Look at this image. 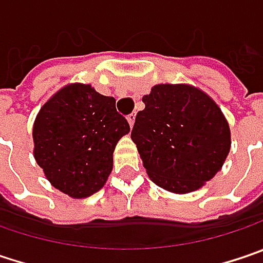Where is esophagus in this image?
I'll use <instances>...</instances> for the list:
<instances>
[{"label":"esophagus","mask_w":263,"mask_h":263,"mask_svg":"<svg viewBox=\"0 0 263 263\" xmlns=\"http://www.w3.org/2000/svg\"><path fill=\"white\" fill-rule=\"evenodd\" d=\"M135 120H136V112H132L128 117H127V121H128V124L133 127V124H135Z\"/></svg>","instance_id":"34e87169"}]
</instances>
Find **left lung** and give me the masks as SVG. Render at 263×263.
<instances>
[{"mask_svg":"<svg viewBox=\"0 0 263 263\" xmlns=\"http://www.w3.org/2000/svg\"><path fill=\"white\" fill-rule=\"evenodd\" d=\"M132 130L143 166L157 185L190 193L213 178L231 149L220 107L190 85L161 84L142 97Z\"/></svg>","mask_w":263,"mask_h":263,"instance_id":"8db88e82","label":"left lung"}]
</instances>
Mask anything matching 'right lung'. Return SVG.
<instances>
[{
  "label": "right lung",
  "mask_w": 263,
  "mask_h": 263,
  "mask_svg": "<svg viewBox=\"0 0 263 263\" xmlns=\"http://www.w3.org/2000/svg\"><path fill=\"white\" fill-rule=\"evenodd\" d=\"M128 132L114 97L99 94L91 85H67L35 118L34 157L55 189L88 197L104 185L114 149Z\"/></svg>",
  "instance_id": "add662e5"
}]
</instances>
